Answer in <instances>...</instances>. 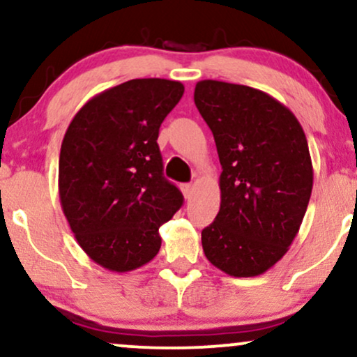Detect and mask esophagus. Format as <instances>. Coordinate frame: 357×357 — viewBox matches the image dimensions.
I'll use <instances>...</instances> for the list:
<instances>
[{"mask_svg":"<svg viewBox=\"0 0 357 357\" xmlns=\"http://www.w3.org/2000/svg\"><path fill=\"white\" fill-rule=\"evenodd\" d=\"M181 191H183V195H184V197H186V199H191V196H192V186L191 184H181Z\"/></svg>","mask_w":357,"mask_h":357,"instance_id":"esophagus-1","label":"esophagus"}]
</instances>
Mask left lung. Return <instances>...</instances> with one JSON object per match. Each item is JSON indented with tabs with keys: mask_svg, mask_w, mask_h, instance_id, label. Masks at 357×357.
I'll return each instance as SVG.
<instances>
[{
	"mask_svg": "<svg viewBox=\"0 0 357 357\" xmlns=\"http://www.w3.org/2000/svg\"><path fill=\"white\" fill-rule=\"evenodd\" d=\"M195 102L222 167L221 208L201 233L203 251L234 278L259 276L294 241L312 191V162L296 116L268 93L204 79Z\"/></svg>",
	"mask_w": 357,
	"mask_h": 357,
	"instance_id": "1",
	"label": "left lung"
}]
</instances>
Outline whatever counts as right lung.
I'll return each mask as SVG.
<instances>
[{
	"mask_svg": "<svg viewBox=\"0 0 357 357\" xmlns=\"http://www.w3.org/2000/svg\"><path fill=\"white\" fill-rule=\"evenodd\" d=\"M183 93L179 81H126L86 102L63 137V213L83 251L109 271L149 263L161 248L160 226L183 206L156 143Z\"/></svg>",
	"mask_w": 357,
	"mask_h": 357,
	"instance_id": "1",
	"label": "right lung"
}]
</instances>
